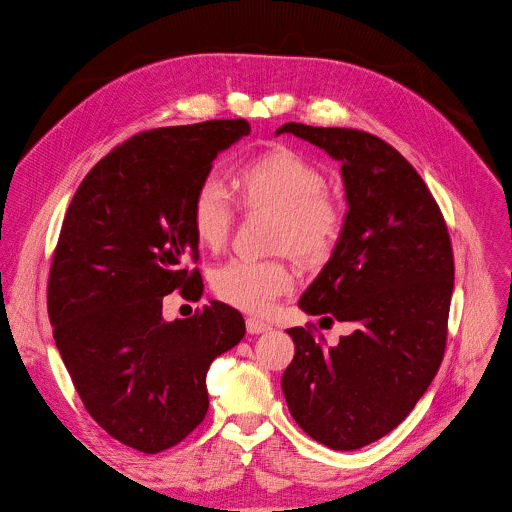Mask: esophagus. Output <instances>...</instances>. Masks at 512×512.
Wrapping results in <instances>:
<instances>
[{
    "instance_id": "34e87169",
    "label": "esophagus",
    "mask_w": 512,
    "mask_h": 512,
    "mask_svg": "<svg viewBox=\"0 0 512 512\" xmlns=\"http://www.w3.org/2000/svg\"><path fill=\"white\" fill-rule=\"evenodd\" d=\"M245 324H247V332L249 334H263V332L269 330V324H265L261 320H255V318H247Z\"/></svg>"
}]
</instances>
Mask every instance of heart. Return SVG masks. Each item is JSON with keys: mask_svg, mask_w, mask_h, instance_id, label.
<instances>
[{"mask_svg": "<svg viewBox=\"0 0 512 512\" xmlns=\"http://www.w3.org/2000/svg\"><path fill=\"white\" fill-rule=\"evenodd\" d=\"M324 184L322 170L289 148H275L249 160L235 176L239 200L247 208L275 212L273 247L289 249L304 261L328 257L344 231V204L324 190ZM190 221L200 245L221 249L227 243L233 204L221 180H200L190 204ZM210 283L229 306L265 316L279 298L294 291L298 279L283 259L237 257L216 267Z\"/></svg>", "mask_w": 512, "mask_h": 512, "instance_id": "1", "label": "heart"}]
</instances>
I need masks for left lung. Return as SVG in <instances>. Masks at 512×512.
Masks as SVG:
<instances>
[{
    "instance_id": "8db88e82",
    "label": "left lung",
    "mask_w": 512,
    "mask_h": 512,
    "mask_svg": "<svg viewBox=\"0 0 512 512\" xmlns=\"http://www.w3.org/2000/svg\"><path fill=\"white\" fill-rule=\"evenodd\" d=\"M338 160L346 223L300 308L354 330L324 346L289 328L296 354L281 377L291 417L340 452L393 431L440 369L454 289V253L440 206L415 168L383 139L346 127L285 123Z\"/></svg>"
}]
</instances>
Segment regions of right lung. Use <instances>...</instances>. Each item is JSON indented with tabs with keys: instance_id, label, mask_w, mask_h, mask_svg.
<instances>
[{
	"instance_id": "add662e5",
	"label": "right lung",
	"mask_w": 512,
	"mask_h": 512,
	"mask_svg": "<svg viewBox=\"0 0 512 512\" xmlns=\"http://www.w3.org/2000/svg\"><path fill=\"white\" fill-rule=\"evenodd\" d=\"M251 127L245 119L143 131L81 182L48 277V316L64 367L91 417L121 444L158 454L208 411L210 362L245 336L235 308L212 300L166 322L164 296L200 298L190 221L214 158Z\"/></svg>"
}]
</instances>
